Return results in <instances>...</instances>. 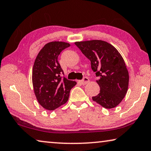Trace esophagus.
Masks as SVG:
<instances>
[{
    "mask_svg": "<svg viewBox=\"0 0 151 151\" xmlns=\"http://www.w3.org/2000/svg\"><path fill=\"white\" fill-rule=\"evenodd\" d=\"M88 82H89L88 78H87V77H84V78H83L82 80H80L79 81V83H80V84H82V85H84V84H87V83H88Z\"/></svg>",
    "mask_w": 151,
    "mask_h": 151,
    "instance_id": "obj_1",
    "label": "esophagus"
}]
</instances>
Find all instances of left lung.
I'll use <instances>...</instances> for the list:
<instances>
[{"instance_id":"8db88e82","label":"left lung","mask_w":151,"mask_h":151,"mask_svg":"<svg viewBox=\"0 0 151 151\" xmlns=\"http://www.w3.org/2000/svg\"><path fill=\"white\" fill-rule=\"evenodd\" d=\"M75 44L90 60L91 69L99 80L100 92L92 97L105 108L117 106L125 96L129 73L121 54L110 43L101 40L78 41Z\"/></svg>"}]
</instances>
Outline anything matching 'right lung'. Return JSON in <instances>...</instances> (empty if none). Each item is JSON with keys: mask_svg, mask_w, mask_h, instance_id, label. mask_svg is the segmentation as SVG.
Instances as JSON below:
<instances>
[{"mask_svg": "<svg viewBox=\"0 0 151 151\" xmlns=\"http://www.w3.org/2000/svg\"><path fill=\"white\" fill-rule=\"evenodd\" d=\"M70 46L68 43L52 41L44 45L37 56L32 68V85L39 104L54 110L67 101L75 81L67 80L58 61L60 52Z\"/></svg>", "mask_w": 151, "mask_h": 151, "instance_id": "obj_1", "label": "right lung"}]
</instances>
